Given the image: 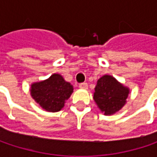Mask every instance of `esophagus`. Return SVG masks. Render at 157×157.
<instances>
[{
  "instance_id": "obj_1",
  "label": "esophagus",
  "mask_w": 157,
  "mask_h": 157,
  "mask_svg": "<svg viewBox=\"0 0 157 157\" xmlns=\"http://www.w3.org/2000/svg\"><path fill=\"white\" fill-rule=\"evenodd\" d=\"M78 87L82 88V89H87L88 87L87 83H80V84L78 85Z\"/></svg>"
}]
</instances>
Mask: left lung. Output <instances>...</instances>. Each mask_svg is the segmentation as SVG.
<instances>
[{"label": "left lung", "instance_id": "1", "mask_svg": "<svg viewBox=\"0 0 157 157\" xmlns=\"http://www.w3.org/2000/svg\"><path fill=\"white\" fill-rule=\"evenodd\" d=\"M94 90V101L105 115H111L121 110L129 94L128 88L110 75L102 76L97 81Z\"/></svg>", "mask_w": 157, "mask_h": 157}]
</instances>
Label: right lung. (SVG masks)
I'll return each mask as SVG.
<instances>
[{
  "instance_id": "add662e5",
  "label": "right lung",
  "mask_w": 157,
  "mask_h": 157,
  "mask_svg": "<svg viewBox=\"0 0 157 157\" xmlns=\"http://www.w3.org/2000/svg\"><path fill=\"white\" fill-rule=\"evenodd\" d=\"M73 92V86L60 74L54 73L48 79L31 85L30 94L35 101L48 112L60 111Z\"/></svg>"
}]
</instances>
